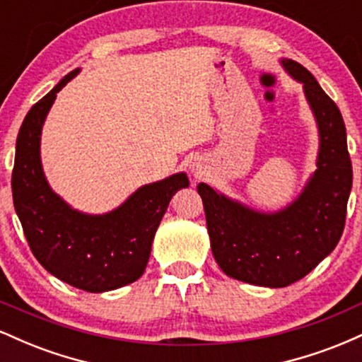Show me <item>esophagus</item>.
Returning <instances> with one entry per match:
<instances>
[{"mask_svg":"<svg viewBox=\"0 0 362 362\" xmlns=\"http://www.w3.org/2000/svg\"><path fill=\"white\" fill-rule=\"evenodd\" d=\"M190 173H192L194 178H201L204 175V167H202L201 163H197V161H192V165H190Z\"/></svg>","mask_w":362,"mask_h":362,"instance_id":"1","label":"esophagus"}]
</instances>
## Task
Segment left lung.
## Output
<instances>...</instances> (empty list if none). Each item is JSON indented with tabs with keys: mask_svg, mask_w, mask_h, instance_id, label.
Masks as SVG:
<instances>
[{
	"mask_svg": "<svg viewBox=\"0 0 362 362\" xmlns=\"http://www.w3.org/2000/svg\"><path fill=\"white\" fill-rule=\"evenodd\" d=\"M282 68L300 81L318 127L317 170L291 204L264 213L197 185L211 250L226 276L264 288H286L330 255L346 224L352 163L342 114L308 69L293 59Z\"/></svg>",
	"mask_w": 362,
	"mask_h": 362,
	"instance_id": "obj_1",
	"label": "left lung"
}]
</instances>
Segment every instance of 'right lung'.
Segmentation results:
<instances>
[{"instance_id":"obj_1","label":"right lung","mask_w":362,"mask_h":362,"mask_svg":"<svg viewBox=\"0 0 362 362\" xmlns=\"http://www.w3.org/2000/svg\"><path fill=\"white\" fill-rule=\"evenodd\" d=\"M78 73L80 68L66 74L23 119L11 190L25 238L45 271L73 288L105 293L143 276L161 218L177 190L189 187V178L178 172L139 187L103 214L73 209L54 192L40 160V136L57 91Z\"/></svg>"}]
</instances>
